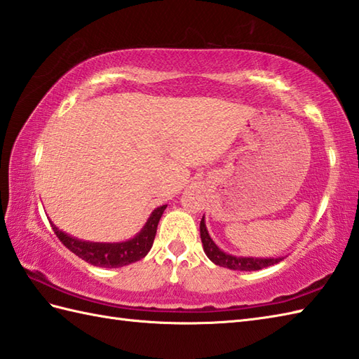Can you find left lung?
I'll list each match as a JSON object with an SVG mask.
<instances>
[{"label":"left lung","instance_id":"8db88e82","mask_svg":"<svg viewBox=\"0 0 359 359\" xmlns=\"http://www.w3.org/2000/svg\"><path fill=\"white\" fill-rule=\"evenodd\" d=\"M201 239H202L205 255L208 256L210 261L230 270L255 271V270H262L265 266H270L282 261V257H239V256L225 253V251L220 250L215 243V241L210 238L203 217L201 220Z\"/></svg>","mask_w":359,"mask_h":359}]
</instances>
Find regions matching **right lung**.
I'll return each instance as SVG.
<instances>
[{
    "label": "right lung",
    "instance_id": "right-lung-1",
    "mask_svg": "<svg viewBox=\"0 0 359 359\" xmlns=\"http://www.w3.org/2000/svg\"><path fill=\"white\" fill-rule=\"evenodd\" d=\"M166 205H162V207L152 211L140 233H137L133 239L117 243L80 241L63 233L62 230H58L53 224L50 225L53 233L57 234V238L62 241L63 245L67 250H71L74 255L81 257L83 261H86L88 264L95 266H104V269H117V266H123L140 261V259L148 255V251L151 250L152 242H154L156 238L158 220L162 217Z\"/></svg>",
    "mask_w": 359,
    "mask_h": 359
}]
</instances>
